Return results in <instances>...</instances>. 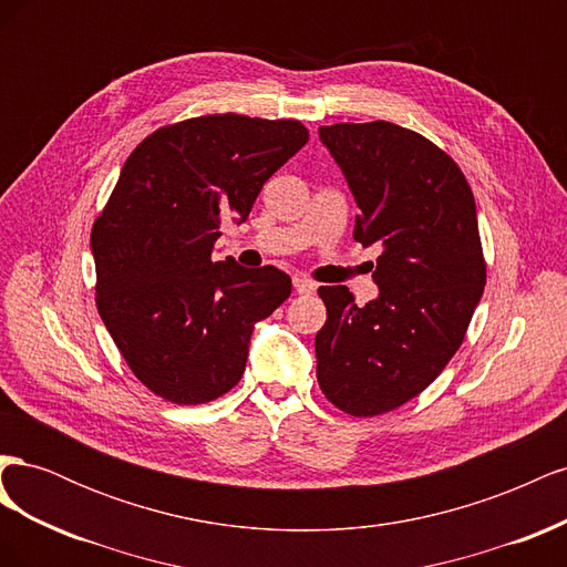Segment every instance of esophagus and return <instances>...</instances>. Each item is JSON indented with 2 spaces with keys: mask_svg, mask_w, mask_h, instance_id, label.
<instances>
[{
  "mask_svg": "<svg viewBox=\"0 0 567 567\" xmlns=\"http://www.w3.org/2000/svg\"><path fill=\"white\" fill-rule=\"evenodd\" d=\"M293 286H296L300 296H310L317 290V284L312 279H307V277H293Z\"/></svg>",
  "mask_w": 567,
  "mask_h": 567,
  "instance_id": "obj_1",
  "label": "esophagus"
}]
</instances>
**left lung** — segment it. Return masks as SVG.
Instances as JSON below:
<instances>
[{"mask_svg":"<svg viewBox=\"0 0 567 567\" xmlns=\"http://www.w3.org/2000/svg\"><path fill=\"white\" fill-rule=\"evenodd\" d=\"M357 200L354 238L379 244V298L359 307L348 286H321L317 381L350 416H381L414 400L461 348L483 298L487 265L475 198L461 167L423 134L385 120L319 127Z\"/></svg>","mask_w":567,"mask_h":567,"instance_id":"left-lung-1","label":"left lung"}]
</instances>
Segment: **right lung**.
<instances>
[{
	"label": "right lung",
	"mask_w": 567,
	"mask_h": 567,
	"mask_svg": "<svg viewBox=\"0 0 567 567\" xmlns=\"http://www.w3.org/2000/svg\"><path fill=\"white\" fill-rule=\"evenodd\" d=\"M300 120L188 117L148 134L92 227L96 307L127 367L173 404H205L246 371L252 323L290 296L277 267L213 262L225 217L307 144Z\"/></svg>",
	"instance_id": "right-lung-1"
}]
</instances>
